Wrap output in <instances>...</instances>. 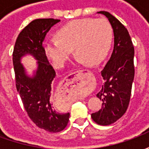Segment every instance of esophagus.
Wrapping results in <instances>:
<instances>
[{"label":"esophagus","mask_w":149,"mask_h":149,"mask_svg":"<svg viewBox=\"0 0 149 149\" xmlns=\"http://www.w3.org/2000/svg\"><path fill=\"white\" fill-rule=\"evenodd\" d=\"M84 71H88V70H86V69H85V70H80V71H78L79 72H80V73H81V72H84Z\"/></svg>","instance_id":"obj_1"}]
</instances>
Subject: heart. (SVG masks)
Instances as JSON below:
<instances>
[{
    "label": "heart",
    "mask_w": 149,
    "mask_h": 149,
    "mask_svg": "<svg viewBox=\"0 0 149 149\" xmlns=\"http://www.w3.org/2000/svg\"><path fill=\"white\" fill-rule=\"evenodd\" d=\"M57 39L44 45L47 56L56 67L65 65L74 49L78 61L95 65L106 56L112 45L113 29L106 19L84 18L70 21L57 32Z\"/></svg>",
    "instance_id": "obj_1"
}]
</instances>
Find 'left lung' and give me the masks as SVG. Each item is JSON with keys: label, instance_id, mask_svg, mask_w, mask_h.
<instances>
[{"label": "left lung", "instance_id": "obj_1", "mask_svg": "<svg viewBox=\"0 0 149 149\" xmlns=\"http://www.w3.org/2000/svg\"><path fill=\"white\" fill-rule=\"evenodd\" d=\"M112 24L114 48L111 57L101 71L104 83L97 97L102 107L92 113V118L100 125H109L121 117L128 109L134 79V47L127 29L109 12L100 11Z\"/></svg>", "mask_w": 149, "mask_h": 149}]
</instances>
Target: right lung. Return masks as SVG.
Segmentation results:
<instances>
[{
    "instance_id": "add662e5",
    "label": "right lung",
    "mask_w": 149,
    "mask_h": 149,
    "mask_svg": "<svg viewBox=\"0 0 149 149\" xmlns=\"http://www.w3.org/2000/svg\"><path fill=\"white\" fill-rule=\"evenodd\" d=\"M60 20L36 19L18 35L13 52L16 87L29 117L40 128L49 132L64 130L69 120V113L56 111L52 103V80L56 72L48 61L42 43L49 29ZM25 54L33 55L38 68L33 78L28 77L20 63Z\"/></svg>"
}]
</instances>
